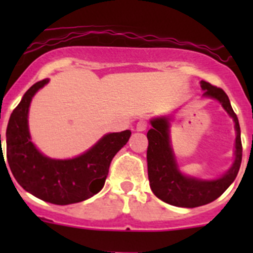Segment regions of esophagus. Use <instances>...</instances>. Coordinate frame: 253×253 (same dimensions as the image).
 <instances>
[{
	"label": "esophagus",
	"instance_id": "obj_1",
	"mask_svg": "<svg viewBox=\"0 0 253 253\" xmlns=\"http://www.w3.org/2000/svg\"><path fill=\"white\" fill-rule=\"evenodd\" d=\"M148 127V121L147 120H139L138 122H137V131H145Z\"/></svg>",
	"mask_w": 253,
	"mask_h": 253
}]
</instances>
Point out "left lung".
Wrapping results in <instances>:
<instances>
[{"label": "left lung", "instance_id": "left-lung-1", "mask_svg": "<svg viewBox=\"0 0 253 253\" xmlns=\"http://www.w3.org/2000/svg\"><path fill=\"white\" fill-rule=\"evenodd\" d=\"M203 96L216 99L226 112L233 117L236 128L235 162L228 172L220 178L211 181L198 180L182 175L177 169L174 153L169 141V121L165 117L152 120V128L148 131V177L153 193L163 202L183 208H195L213 202L220 197L235 180L242 159V144L240 125L231 108L228 95L221 88L201 82Z\"/></svg>", "mask_w": 253, "mask_h": 253}]
</instances>
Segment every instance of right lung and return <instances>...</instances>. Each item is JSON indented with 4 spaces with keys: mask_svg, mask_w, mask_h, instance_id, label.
Masks as SVG:
<instances>
[{
    "mask_svg": "<svg viewBox=\"0 0 253 253\" xmlns=\"http://www.w3.org/2000/svg\"><path fill=\"white\" fill-rule=\"evenodd\" d=\"M47 82L42 79L30 86L12 112L6 132L7 160L25 191L45 202L66 206L88 200L104 187L112 158L128 142L131 131L106 134L75 159L44 157L30 141L28 110L34 94Z\"/></svg>",
    "mask_w": 253,
    "mask_h": 253,
    "instance_id": "obj_1",
    "label": "right lung"
}]
</instances>
